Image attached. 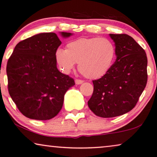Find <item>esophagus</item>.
I'll return each mask as SVG.
<instances>
[{"label":"esophagus","instance_id":"obj_1","mask_svg":"<svg viewBox=\"0 0 157 157\" xmlns=\"http://www.w3.org/2000/svg\"><path fill=\"white\" fill-rule=\"evenodd\" d=\"M82 83H83V80H78V79H76V80H75V84L76 85H81Z\"/></svg>","mask_w":157,"mask_h":157}]
</instances>
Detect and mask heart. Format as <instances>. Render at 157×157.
<instances>
[{"label": "heart", "mask_w": 157, "mask_h": 157, "mask_svg": "<svg viewBox=\"0 0 157 157\" xmlns=\"http://www.w3.org/2000/svg\"><path fill=\"white\" fill-rule=\"evenodd\" d=\"M116 48L105 38H79L67 44L65 49H57L55 58L64 72L69 73L78 63V69L89 79L104 76L113 64Z\"/></svg>", "instance_id": "obj_1"}]
</instances>
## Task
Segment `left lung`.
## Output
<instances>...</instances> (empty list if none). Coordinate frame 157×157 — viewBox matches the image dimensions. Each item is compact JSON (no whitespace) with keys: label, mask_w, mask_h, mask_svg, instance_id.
<instances>
[{"label":"left lung","mask_w":157,"mask_h":157,"mask_svg":"<svg viewBox=\"0 0 157 157\" xmlns=\"http://www.w3.org/2000/svg\"><path fill=\"white\" fill-rule=\"evenodd\" d=\"M109 36L114 41L116 59L110 70L93 80L88 106L96 116L113 118L136 105L147 82V57L143 48L127 34Z\"/></svg>","instance_id":"left-lung-1"}]
</instances>
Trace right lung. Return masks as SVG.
I'll return each mask as SVG.
<instances>
[{"instance_id":"1","label":"right lung","mask_w":157,"mask_h":157,"mask_svg":"<svg viewBox=\"0 0 157 157\" xmlns=\"http://www.w3.org/2000/svg\"><path fill=\"white\" fill-rule=\"evenodd\" d=\"M63 38L72 33L60 32ZM62 42L55 33H41L17 44L6 73L10 96L20 112L34 120H49L63 105L66 92L75 85L58 70L55 52Z\"/></svg>"}]
</instances>
